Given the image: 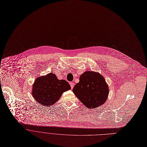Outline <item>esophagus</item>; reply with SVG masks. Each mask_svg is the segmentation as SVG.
I'll return each mask as SVG.
<instances>
[{"mask_svg":"<svg viewBox=\"0 0 147 147\" xmlns=\"http://www.w3.org/2000/svg\"><path fill=\"white\" fill-rule=\"evenodd\" d=\"M69 84H70V86H71V88L72 89V88H73L74 86V82H71Z\"/></svg>","mask_w":147,"mask_h":147,"instance_id":"34e87169","label":"esophagus"}]
</instances>
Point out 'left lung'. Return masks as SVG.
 Returning <instances> with one entry per match:
<instances>
[{
    "mask_svg": "<svg viewBox=\"0 0 147 147\" xmlns=\"http://www.w3.org/2000/svg\"><path fill=\"white\" fill-rule=\"evenodd\" d=\"M72 92L86 107L95 108L105 102L109 90L103 76L97 72L86 71L80 75Z\"/></svg>",
    "mask_w": 147,
    "mask_h": 147,
    "instance_id": "left-lung-1",
    "label": "left lung"
}]
</instances>
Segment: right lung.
Wrapping results in <instances>:
<instances>
[{"label":"right lung","mask_w":147,"mask_h":147,"mask_svg":"<svg viewBox=\"0 0 147 147\" xmlns=\"http://www.w3.org/2000/svg\"><path fill=\"white\" fill-rule=\"evenodd\" d=\"M71 89L69 84L65 80H59L52 74L36 79L32 88V96L39 103L45 107L55 103L62 94Z\"/></svg>","instance_id":"1"}]
</instances>
